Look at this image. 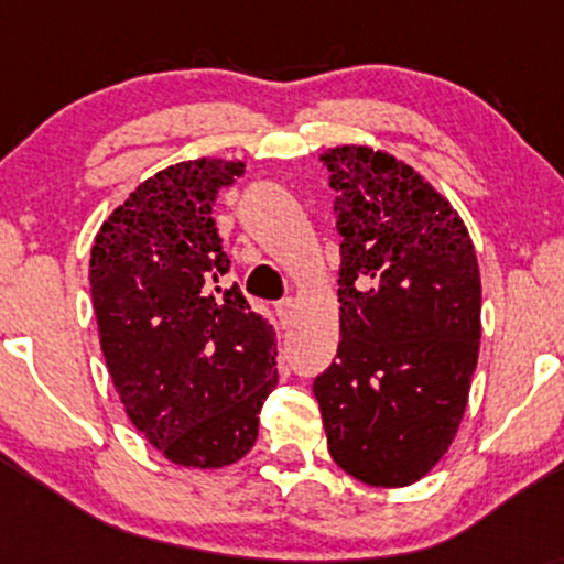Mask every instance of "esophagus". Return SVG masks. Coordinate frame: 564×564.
Here are the masks:
<instances>
[{
    "label": "esophagus",
    "mask_w": 564,
    "mask_h": 564,
    "mask_svg": "<svg viewBox=\"0 0 564 564\" xmlns=\"http://www.w3.org/2000/svg\"><path fill=\"white\" fill-rule=\"evenodd\" d=\"M275 313H278V318H281L283 326H289L291 318H294V302L281 300V302L275 304Z\"/></svg>",
    "instance_id": "1"
}]
</instances>
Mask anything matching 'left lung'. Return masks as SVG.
<instances>
[{
    "label": "left lung",
    "mask_w": 564,
    "mask_h": 564,
    "mask_svg": "<svg viewBox=\"0 0 564 564\" xmlns=\"http://www.w3.org/2000/svg\"><path fill=\"white\" fill-rule=\"evenodd\" d=\"M336 191L339 347L313 392L328 453L403 488L448 451L480 352V268L462 217L416 170L364 145L321 156Z\"/></svg>",
    "instance_id": "1"
}]
</instances>
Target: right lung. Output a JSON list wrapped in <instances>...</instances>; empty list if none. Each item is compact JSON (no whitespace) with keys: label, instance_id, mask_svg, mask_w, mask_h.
<instances>
[{"label":"right lung","instance_id":"add662e5","mask_svg":"<svg viewBox=\"0 0 564 564\" xmlns=\"http://www.w3.org/2000/svg\"><path fill=\"white\" fill-rule=\"evenodd\" d=\"M243 161L196 159L138 185L93 243L102 358L129 422L180 467L219 469L257 440L278 384L275 332L251 313L212 217Z\"/></svg>","mask_w":564,"mask_h":564}]
</instances>
